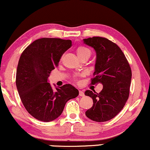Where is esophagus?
<instances>
[{"mask_svg": "<svg viewBox=\"0 0 150 150\" xmlns=\"http://www.w3.org/2000/svg\"><path fill=\"white\" fill-rule=\"evenodd\" d=\"M79 96H84V93L82 91H79Z\"/></svg>", "mask_w": 150, "mask_h": 150, "instance_id": "34e87169", "label": "esophagus"}]
</instances>
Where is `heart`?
Segmentation results:
<instances>
[{
    "mask_svg": "<svg viewBox=\"0 0 150 150\" xmlns=\"http://www.w3.org/2000/svg\"><path fill=\"white\" fill-rule=\"evenodd\" d=\"M76 53L77 56H78V57L80 58V59L86 57L89 58L90 56H91V51H90L87 47H84V46H79L78 47H77ZM74 78L76 80L77 77H75Z\"/></svg>",
    "mask_w": 150,
    "mask_h": 150,
    "instance_id": "1",
    "label": "heart"
}]
</instances>
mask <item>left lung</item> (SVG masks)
Wrapping results in <instances>:
<instances>
[{"mask_svg":"<svg viewBox=\"0 0 150 150\" xmlns=\"http://www.w3.org/2000/svg\"><path fill=\"white\" fill-rule=\"evenodd\" d=\"M83 42L96 54L91 84L103 86L99 93L93 90L84 93L93 99V106L86 111V116L94 122H106L122 110L129 98L131 67L121 49L108 39L93 37L83 39Z\"/></svg>","mask_w":150,"mask_h":150,"instance_id":"left-lung-1","label":"left lung"}]
</instances>
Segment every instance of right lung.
<instances>
[{"mask_svg": "<svg viewBox=\"0 0 150 150\" xmlns=\"http://www.w3.org/2000/svg\"><path fill=\"white\" fill-rule=\"evenodd\" d=\"M72 46L70 40L43 38L25 49L18 63L16 85L28 112L42 122L58 118L70 99L79 91L71 84L52 89L48 77L58 66L61 57Z\"/></svg>", "mask_w": 150, "mask_h": 150, "instance_id": "1", "label": "right lung"}]
</instances>
